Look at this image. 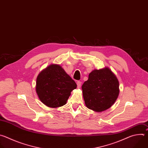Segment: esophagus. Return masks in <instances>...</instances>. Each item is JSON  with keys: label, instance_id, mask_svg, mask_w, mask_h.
I'll use <instances>...</instances> for the list:
<instances>
[{"label": "esophagus", "instance_id": "esophagus-1", "mask_svg": "<svg viewBox=\"0 0 148 148\" xmlns=\"http://www.w3.org/2000/svg\"><path fill=\"white\" fill-rule=\"evenodd\" d=\"M81 84H82V82L80 81H77V88H80V86H81Z\"/></svg>", "mask_w": 148, "mask_h": 148}]
</instances>
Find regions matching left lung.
Masks as SVG:
<instances>
[{
    "instance_id": "8db88e82",
    "label": "left lung",
    "mask_w": 148,
    "mask_h": 148,
    "mask_svg": "<svg viewBox=\"0 0 148 148\" xmlns=\"http://www.w3.org/2000/svg\"><path fill=\"white\" fill-rule=\"evenodd\" d=\"M82 89L86 107L101 112L115 103L119 95V82L109 68L95 69L88 75Z\"/></svg>"
}]
</instances>
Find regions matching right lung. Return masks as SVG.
I'll return each instance as SVG.
<instances>
[{
  "instance_id": "add662e5",
  "label": "right lung",
  "mask_w": 148,
  "mask_h": 148,
  "mask_svg": "<svg viewBox=\"0 0 148 148\" xmlns=\"http://www.w3.org/2000/svg\"><path fill=\"white\" fill-rule=\"evenodd\" d=\"M76 87L75 82L60 65L52 64L37 76L36 92L45 105L56 108L66 103L71 92Z\"/></svg>"
}]
</instances>
